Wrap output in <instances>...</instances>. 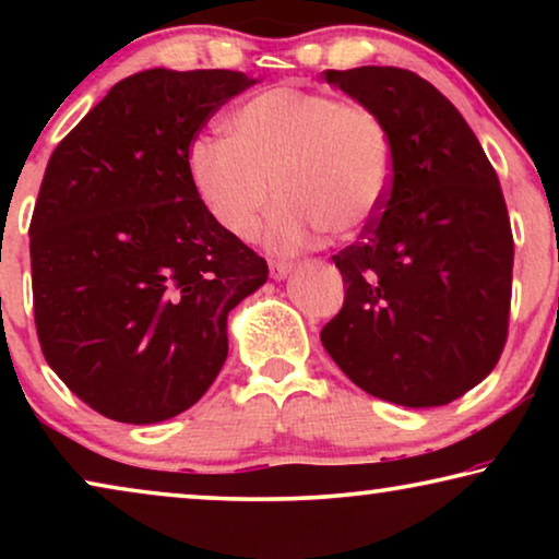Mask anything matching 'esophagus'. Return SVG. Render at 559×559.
<instances>
[{"label":"esophagus","mask_w":559,"mask_h":559,"mask_svg":"<svg viewBox=\"0 0 559 559\" xmlns=\"http://www.w3.org/2000/svg\"><path fill=\"white\" fill-rule=\"evenodd\" d=\"M289 272H293V264H289V262H272V264H270L272 280H277V282L285 280Z\"/></svg>","instance_id":"obj_1"}]
</instances>
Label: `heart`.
<instances>
[{
    "label": "heart",
    "mask_w": 559,
    "mask_h": 559,
    "mask_svg": "<svg viewBox=\"0 0 559 559\" xmlns=\"http://www.w3.org/2000/svg\"><path fill=\"white\" fill-rule=\"evenodd\" d=\"M231 136H195L188 173L213 221L249 241L274 201L266 243L293 254L316 241L354 239L384 211L394 142L384 117L328 91L272 86L228 117Z\"/></svg>",
    "instance_id": "obj_1"
}]
</instances>
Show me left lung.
<instances>
[{
    "instance_id": "obj_1",
    "label": "left lung",
    "mask_w": 559,
    "mask_h": 559,
    "mask_svg": "<svg viewBox=\"0 0 559 559\" xmlns=\"http://www.w3.org/2000/svg\"><path fill=\"white\" fill-rule=\"evenodd\" d=\"M325 81L384 117L394 186L361 241L333 257L346 300L320 341L371 396L450 404L507 343L514 239L499 178L461 111L417 73L361 66Z\"/></svg>"
}]
</instances>
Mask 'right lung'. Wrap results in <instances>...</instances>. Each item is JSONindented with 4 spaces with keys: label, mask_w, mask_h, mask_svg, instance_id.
Segmentation results:
<instances>
[{
    "label": "right lung",
    "mask_w": 559,
    "mask_h": 559,
    "mask_svg": "<svg viewBox=\"0 0 559 559\" xmlns=\"http://www.w3.org/2000/svg\"><path fill=\"white\" fill-rule=\"evenodd\" d=\"M239 71L150 68L119 81L58 144L33 224L45 361L98 415L155 425L201 400L228 356V312L266 262L198 198L188 147Z\"/></svg>",
    "instance_id": "1"
}]
</instances>
